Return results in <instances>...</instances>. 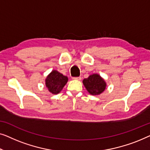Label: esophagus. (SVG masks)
Here are the masks:
<instances>
[{
	"mask_svg": "<svg viewBox=\"0 0 150 150\" xmlns=\"http://www.w3.org/2000/svg\"><path fill=\"white\" fill-rule=\"evenodd\" d=\"M73 79H75V80H81V77H74L72 78Z\"/></svg>",
	"mask_w": 150,
	"mask_h": 150,
	"instance_id": "obj_1",
	"label": "esophagus"
}]
</instances>
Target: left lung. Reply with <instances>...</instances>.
<instances>
[{"mask_svg": "<svg viewBox=\"0 0 150 150\" xmlns=\"http://www.w3.org/2000/svg\"><path fill=\"white\" fill-rule=\"evenodd\" d=\"M86 90L92 95H98L102 93L106 87V83L100 75L93 74L83 80Z\"/></svg>", "mask_w": 150, "mask_h": 150, "instance_id": "1", "label": "left lung"}]
</instances>
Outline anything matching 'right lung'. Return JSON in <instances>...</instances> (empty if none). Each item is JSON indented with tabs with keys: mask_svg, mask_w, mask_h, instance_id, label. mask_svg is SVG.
Instances as JSON below:
<instances>
[{
	"mask_svg": "<svg viewBox=\"0 0 150 150\" xmlns=\"http://www.w3.org/2000/svg\"><path fill=\"white\" fill-rule=\"evenodd\" d=\"M68 81V77L57 71H53L45 79V85L52 94L59 93Z\"/></svg>",
	"mask_w": 150,
	"mask_h": 150,
	"instance_id": "1",
	"label": "right lung"
}]
</instances>
